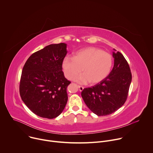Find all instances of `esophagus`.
<instances>
[{
	"mask_svg": "<svg viewBox=\"0 0 153 153\" xmlns=\"http://www.w3.org/2000/svg\"><path fill=\"white\" fill-rule=\"evenodd\" d=\"M78 87H79V91H82L83 90V89H84V87L82 86L79 85Z\"/></svg>",
	"mask_w": 153,
	"mask_h": 153,
	"instance_id": "34e87169",
	"label": "esophagus"
}]
</instances>
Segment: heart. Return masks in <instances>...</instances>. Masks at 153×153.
I'll return each instance as SVG.
<instances>
[{
    "instance_id": "1",
    "label": "heart",
    "mask_w": 153,
    "mask_h": 153,
    "mask_svg": "<svg viewBox=\"0 0 153 153\" xmlns=\"http://www.w3.org/2000/svg\"><path fill=\"white\" fill-rule=\"evenodd\" d=\"M113 62L110 53L97 47H88L76 51L73 57L65 56L62 65L67 79H73L82 71L84 73L74 78V80L82 83L96 84L110 74Z\"/></svg>"
}]
</instances>
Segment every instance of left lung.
I'll list each match as a JSON object with an SVG mask.
<instances>
[{"mask_svg":"<svg viewBox=\"0 0 153 153\" xmlns=\"http://www.w3.org/2000/svg\"><path fill=\"white\" fill-rule=\"evenodd\" d=\"M116 51L113 52L114 67L109 75L81 93L86 106L99 116L111 114L125 103L131 82L132 75L127 61L122 54Z\"/></svg>","mask_w":153,"mask_h":153,"instance_id":"1","label":"left lung"}]
</instances>
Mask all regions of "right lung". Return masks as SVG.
<instances>
[{
	"instance_id": "1",
	"label": "right lung",
	"mask_w": 153,
	"mask_h": 153,
	"mask_svg": "<svg viewBox=\"0 0 153 153\" xmlns=\"http://www.w3.org/2000/svg\"><path fill=\"white\" fill-rule=\"evenodd\" d=\"M67 44H51L33 53L22 72L19 91L22 100L35 114L53 119L63 111L68 101L67 86L62 61Z\"/></svg>"
}]
</instances>
